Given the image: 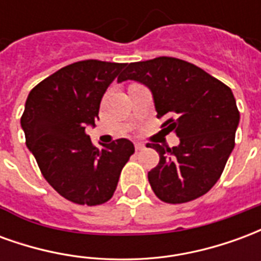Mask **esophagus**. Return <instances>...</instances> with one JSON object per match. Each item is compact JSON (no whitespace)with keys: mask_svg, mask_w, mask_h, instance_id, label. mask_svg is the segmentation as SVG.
Wrapping results in <instances>:
<instances>
[{"mask_svg":"<svg viewBox=\"0 0 261 261\" xmlns=\"http://www.w3.org/2000/svg\"><path fill=\"white\" fill-rule=\"evenodd\" d=\"M145 148V145L142 144V142H136V149L137 151H141V149H144Z\"/></svg>","mask_w":261,"mask_h":261,"instance_id":"1","label":"esophagus"}]
</instances>
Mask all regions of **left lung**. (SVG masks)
Here are the masks:
<instances>
[{"label":"left lung","instance_id":"obj_1","mask_svg":"<svg viewBox=\"0 0 261 261\" xmlns=\"http://www.w3.org/2000/svg\"><path fill=\"white\" fill-rule=\"evenodd\" d=\"M137 81L152 92L156 117L180 144H148L159 164L148 180L159 200L181 204L204 196L218 181L235 147L239 110L229 86L200 67L175 57L125 64L119 82Z\"/></svg>","mask_w":261,"mask_h":261}]
</instances>
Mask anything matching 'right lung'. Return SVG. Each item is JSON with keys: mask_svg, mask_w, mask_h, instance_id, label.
Returning a JSON list of instances; mask_svg holds the SVG:
<instances>
[{"mask_svg": "<svg viewBox=\"0 0 261 261\" xmlns=\"http://www.w3.org/2000/svg\"><path fill=\"white\" fill-rule=\"evenodd\" d=\"M125 64L85 60L63 67L26 99L20 125L26 147L60 196L81 205L109 201L120 173L134 153L130 140L95 147L86 125H95L108 86Z\"/></svg>", "mask_w": 261, "mask_h": 261, "instance_id": "right-lung-1", "label": "right lung"}]
</instances>
